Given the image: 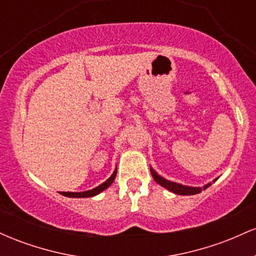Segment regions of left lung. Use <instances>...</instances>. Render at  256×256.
Returning a JSON list of instances; mask_svg holds the SVG:
<instances>
[{
  "instance_id": "8db88e82",
  "label": "left lung",
  "mask_w": 256,
  "mask_h": 256,
  "mask_svg": "<svg viewBox=\"0 0 256 256\" xmlns=\"http://www.w3.org/2000/svg\"><path fill=\"white\" fill-rule=\"evenodd\" d=\"M150 172H152V178H154V180L158 184H160L161 186L166 188L168 192H171L173 194H177V195H196V194H200L201 192H204V190H206L207 188H210V185H212V182H210L208 184H204V186H189V185L179 184V183H176V182L168 180V179L164 178L162 176L158 174V173L155 171L152 166H150ZM216 179L218 178L214 179L213 183L216 180Z\"/></svg>"
}]
</instances>
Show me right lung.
Segmentation results:
<instances>
[{
  "instance_id": "1",
  "label": "right lung",
  "mask_w": 256,
  "mask_h": 256,
  "mask_svg": "<svg viewBox=\"0 0 256 256\" xmlns=\"http://www.w3.org/2000/svg\"><path fill=\"white\" fill-rule=\"evenodd\" d=\"M116 171H118V168L116 167V170H114V172L112 173V176L110 178L107 179V180L104 182L102 184H100L98 186L94 188V189L91 190H86V192H60L61 195L66 196V198H94V196L98 195L100 192H102L104 190L107 189V188H110L112 183L114 182V179H116Z\"/></svg>"
}]
</instances>
